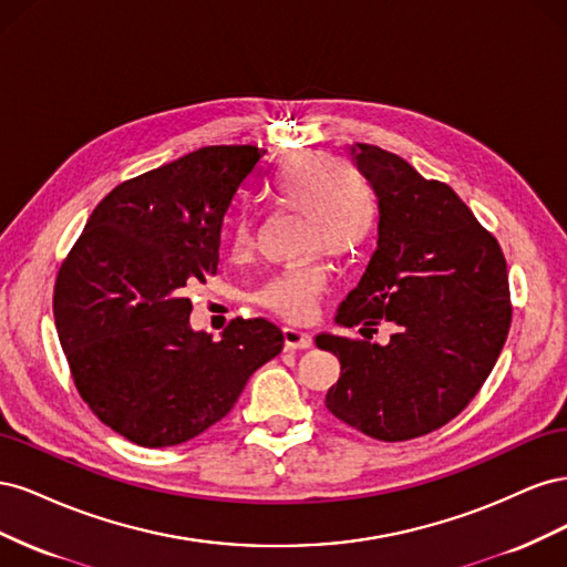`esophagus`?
Returning a JSON list of instances; mask_svg holds the SVG:
<instances>
[{
  "label": "esophagus",
  "instance_id": "1",
  "mask_svg": "<svg viewBox=\"0 0 567 567\" xmlns=\"http://www.w3.org/2000/svg\"><path fill=\"white\" fill-rule=\"evenodd\" d=\"M284 340H286V350L312 348V336L307 331L296 329V326H284Z\"/></svg>",
  "mask_w": 567,
  "mask_h": 567
}]
</instances>
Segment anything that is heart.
<instances>
[{"label": "heart", "mask_w": 567, "mask_h": 567, "mask_svg": "<svg viewBox=\"0 0 567 567\" xmlns=\"http://www.w3.org/2000/svg\"><path fill=\"white\" fill-rule=\"evenodd\" d=\"M269 198L284 210L300 213V250L352 257L364 248L375 219V196L357 167L336 163L329 153L300 151L290 156L269 184ZM252 219L238 217L234 250L252 246ZM326 286V269L310 260L274 277L260 293L269 310L288 319L310 317Z\"/></svg>", "instance_id": "obj_1"}]
</instances>
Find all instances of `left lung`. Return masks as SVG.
<instances>
[{"label":"left lung","mask_w":567,"mask_h":567,"mask_svg":"<svg viewBox=\"0 0 567 567\" xmlns=\"http://www.w3.org/2000/svg\"><path fill=\"white\" fill-rule=\"evenodd\" d=\"M348 148L379 198V241L336 323L364 336L385 319L398 331L388 346L317 336L340 362L326 409L369 437L402 442L450 423L487 381L511 326L506 260L447 184L379 146Z\"/></svg>","instance_id":"1"}]
</instances>
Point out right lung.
<instances>
[{
	"label": "right lung",
	"instance_id": "obj_1",
	"mask_svg": "<svg viewBox=\"0 0 567 567\" xmlns=\"http://www.w3.org/2000/svg\"><path fill=\"white\" fill-rule=\"evenodd\" d=\"M257 146H203L101 200L61 265L54 319L94 414L142 447H175L225 419L284 348L279 326L234 319L219 340L188 323L184 288L217 271L234 196Z\"/></svg>",
	"mask_w": 567,
	"mask_h": 567
}]
</instances>
